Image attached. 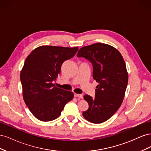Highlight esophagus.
I'll use <instances>...</instances> for the list:
<instances>
[{"mask_svg": "<svg viewBox=\"0 0 151 151\" xmlns=\"http://www.w3.org/2000/svg\"><path fill=\"white\" fill-rule=\"evenodd\" d=\"M74 96H75V97H77V98H83V94H76V93H74Z\"/></svg>", "mask_w": 151, "mask_h": 151, "instance_id": "1", "label": "esophagus"}]
</instances>
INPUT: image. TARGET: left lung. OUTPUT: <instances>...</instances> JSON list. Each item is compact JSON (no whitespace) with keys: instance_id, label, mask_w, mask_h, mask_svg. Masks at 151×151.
<instances>
[{"instance_id":"left-lung-1","label":"left lung","mask_w":151,"mask_h":151,"mask_svg":"<svg viewBox=\"0 0 151 151\" xmlns=\"http://www.w3.org/2000/svg\"><path fill=\"white\" fill-rule=\"evenodd\" d=\"M77 57L92 63L93 77L98 83L94 98L84 96L89 108L83 115L89 122L103 123L116 112L123 102L128 84L125 61L115 48L101 43L80 48Z\"/></svg>"}]
</instances>
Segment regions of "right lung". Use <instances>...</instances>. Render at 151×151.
<instances>
[{
  "instance_id": "obj_1",
  "label": "right lung",
  "mask_w": 151,
  "mask_h": 151,
  "mask_svg": "<svg viewBox=\"0 0 151 151\" xmlns=\"http://www.w3.org/2000/svg\"><path fill=\"white\" fill-rule=\"evenodd\" d=\"M77 47L41 46L26 58L20 79L24 101L31 113L43 122L57 118L73 99L71 91L58 88L53 82L62 63L75 55Z\"/></svg>"
}]
</instances>
